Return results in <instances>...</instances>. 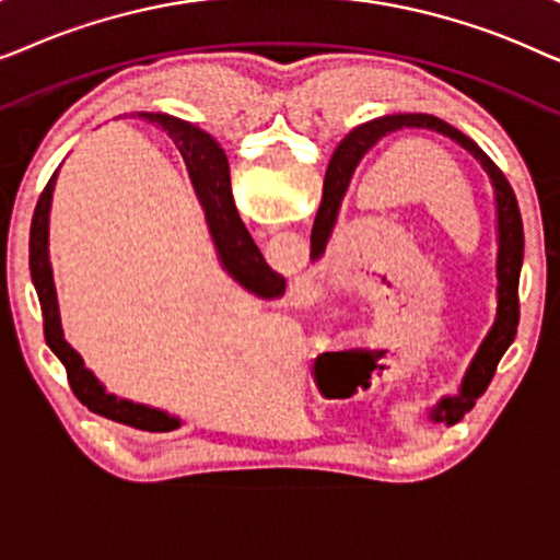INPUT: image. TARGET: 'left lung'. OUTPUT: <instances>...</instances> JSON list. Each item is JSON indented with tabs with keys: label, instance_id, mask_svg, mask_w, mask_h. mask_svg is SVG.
Listing matches in <instances>:
<instances>
[{
	"label": "left lung",
	"instance_id": "left-lung-1",
	"mask_svg": "<svg viewBox=\"0 0 560 560\" xmlns=\"http://www.w3.org/2000/svg\"><path fill=\"white\" fill-rule=\"evenodd\" d=\"M400 129H428V132H439L456 144H462L464 150H469L474 158L479 160L485 167L489 180L494 188V206H497V313L494 324L489 328L485 341L479 343L477 354L466 366L462 387L456 395L441 397L433 405L428 418L433 423H446L454 425L464 418V412H469L477 402V397L485 395V389L492 382L497 364L512 341H515L517 324H520V267H523V252H525V234H523V219H520L517 198L512 194L508 178L497 167L492 160L487 158V152L479 148L477 142L469 140L464 132H458L456 127L446 125L439 117L431 114H387V117H377L366 125L357 127L354 132L343 137L339 148H336L331 163H328L326 180H324V201L313 221L311 232V259H316L326 252V244L331 240L336 219H339V209L343 196H347L351 175H354L357 165L362 163V158L377 144L382 137L400 132Z\"/></svg>",
	"mask_w": 560,
	"mask_h": 560
}]
</instances>
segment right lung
I'll list each match as a JSON object with an SVG mask.
<instances>
[{"instance_id":"obj_1","label":"right lung","mask_w":560,"mask_h":560,"mask_svg":"<svg viewBox=\"0 0 560 560\" xmlns=\"http://www.w3.org/2000/svg\"><path fill=\"white\" fill-rule=\"evenodd\" d=\"M140 119L150 121L167 132V137L180 150L186 167L190 173V180L196 186V196L203 206L206 224H209V234L213 247H217V257L224 270L240 282L244 290L255 293L257 298L272 301L285 293V278L272 270L265 262L262 252L257 249L255 240H252L247 226L242 224L240 213H236L234 198H232V183H229V163L224 150L211 135L198 129L190 121H183L178 117L163 112H142ZM58 171L52 173L48 186L37 198L33 226H30V275H33L37 298H40L43 308V331L45 341L52 349L60 362L66 366L68 385H71L73 395L86 405L91 412L104 416L117 423L140 428V431L152 433H167L180 428L183 420L171 416V412L150 408V405L125 400L106 393L102 380L83 364L79 351L66 341L63 326H60V311H58V295L56 282H52V267H50V206H52V190H56Z\"/></svg>"}]
</instances>
